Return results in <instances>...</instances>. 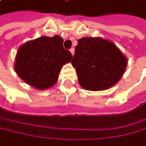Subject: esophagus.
Returning <instances> with one entry per match:
<instances>
[{"instance_id":"esophagus-1","label":"esophagus","mask_w":146,"mask_h":146,"mask_svg":"<svg viewBox=\"0 0 146 146\" xmlns=\"http://www.w3.org/2000/svg\"><path fill=\"white\" fill-rule=\"evenodd\" d=\"M70 52L72 53V55H74V48H71V49H70Z\"/></svg>"}]
</instances>
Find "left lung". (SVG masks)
Here are the masks:
<instances>
[{"label": "left lung", "instance_id": "obj_1", "mask_svg": "<svg viewBox=\"0 0 146 146\" xmlns=\"http://www.w3.org/2000/svg\"><path fill=\"white\" fill-rule=\"evenodd\" d=\"M72 64L78 82L87 91H105L119 82L127 58L114 43L101 37L78 39Z\"/></svg>", "mask_w": 146, "mask_h": 146}]
</instances>
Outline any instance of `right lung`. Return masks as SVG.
I'll use <instances>...</instances> for the list:
<instances>
[{
	"label": "right lung",
	"instance_id": "obj_1",
	"mask_svg": "<svg viewBox=\"0 0 146 146\" xmlns=\"http://www.w3.org/2000/svg\"><path fill=\"white\" fill-rule=\"evenodd\" d=\"M60 36H43L24 43L18 48L14 69L18 76L36 90H46L57 82L63 65L72 55L63 46Z\"/></svg>",
	"mask_w": 146,
	"mask_h": 146
}]
</instances>
